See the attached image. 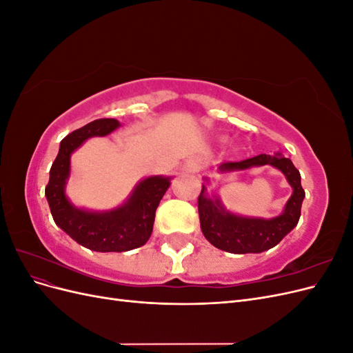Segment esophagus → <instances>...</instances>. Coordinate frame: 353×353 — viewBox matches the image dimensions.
Returning <instances> with one entry per match:
<instances>
[{
	"label": "esophagus",
	"mask_w": 353,
	"mask_h": 353,
	"mask_svg": "<svg viewBox=\"0 0 353 353\" xmlns=\"http://www.w3.org/2000/svg\"><path fill=\"white\" fill-rule=\"evenodd\" d=\"M200 169H201V162L199 157L187 159L184 166H183V170H185V172H190V174H197V172H200Z\"/></svg>",
	"instance_id": "34e87169"
}]
</instances>
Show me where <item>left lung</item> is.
Masks as SVG:
<instances>
[{
    "mask_svg": "<svg viewBox=\"0 0 353 353\" xmlns=\"http://www.w3.org/2000/svg\"><path fill=\"white\" fill-rule=\"evenodd\" d=\"M265 165H271L281 170L287 183L293 188V193L284 205L283 212L279 216L270 219L243 216L228 210L216 191L208 193L210 181L205 178L206 183L201 185V193L199 196L200 228L203 236L215 248L236 254L262 253L279 244L297 225L305 190L301 184V174L290 159L280 153L274 156L259 154L241 160V162L221 163L218 170L221 174H230Z\"/></svg>",
    "mask_w": 353,
    "mask_h": 353,
    "instance_id": "obj_1",
    "label": "left lung"
}]
</instances>
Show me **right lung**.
Here are the masks:
<instances>
[{
  "label": "right lung",
  "instance_id": "obj_1",
  "mask_svg": "<svg viewBox=\"0 0 353 353\" xmlns=\"http://www.w3.org/2000/svg\"><path fill=\"white\" fill-rule=\"evenodd\" d=\"M121 126L116 119H97L65 137L50 169L46 197L56 225L74 241L94 252H128L144 245L153 232L156 209L170 185V176L153 175L141 179L121 206L90 210L74 206L68 199L70 156L91 137H105Z\"/></svg>",
  "mask_w": 353,
  "mask_h": 353
}]
</instances>
